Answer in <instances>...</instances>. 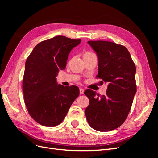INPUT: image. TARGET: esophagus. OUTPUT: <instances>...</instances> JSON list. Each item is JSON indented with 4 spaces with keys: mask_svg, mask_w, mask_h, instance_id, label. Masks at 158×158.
Here are the masks:
<instances>
[{
    "mask_svg": "<svg viewBox=\"0 0 158 158\" xmlns=\"http://www.w3.org/2000/svg\"><path fill=\"white\" fill-rule=\"evenodd\" d=\"M84 89L83 88H80V94H84Z\"/></svg>",
    "mask_w": 158,
    "mask_h": 158,
    "instance_id": "34e87169",
    "label": "esophagus"
}]
</instances>
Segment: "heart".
<instances>
[{
    "mask_svg": "<svg viewBox=\"0 0 158 158\" xmlns=\"http://www.w3.org/2000/svg\"><path fill=\"white\" fill-rule=\"evenodd\" d=\"M88 54H90V53H89V52H86V53H85L84 55H88Z\"/></svg>",
    "mask_w": 158,
    "mask_h": 158,
    "instance_id": "1",
    "label": "heart"
}]
</instances>
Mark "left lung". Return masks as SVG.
<instances>
[{"instance_id":"1","label":"left lung","mask_w":158,"mask_h":158,"mask_svg":"<svg viewBox=\"0 0 158 158\" xmlns=\"http://www.w3.org/2000/svg\"><path fill=\"white\" fill-rule=\"evenodd\" d=\"M98 59L97 77L108 84L106 95L86 89L85 114L89 126L101 132L114 130L125 122L136 93V66L125 46L106 41H89ZM103 82H102L103 83Z\"/></svg>"}]
</instances>
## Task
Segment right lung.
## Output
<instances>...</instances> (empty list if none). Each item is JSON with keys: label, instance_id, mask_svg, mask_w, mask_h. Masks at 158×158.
<instances>
[{"label": "right lung", "instance_id": "obj_1", "mask_svg": "<svg viewBox=\"0 0 158 158\" xmlns=\"http://www.w3.org/2000/svg\"><path fill=\"white\" fill-rule=\"evenodd\" d=\"M81 40L58 35L38 44L28 56L23 79L24 102L30 116L40 125L55 127L64 120L80 94L76 85L58 84L56 76Z\"/></svg>", "mask_w": 158, "mask_h": 158}]
</instances>
